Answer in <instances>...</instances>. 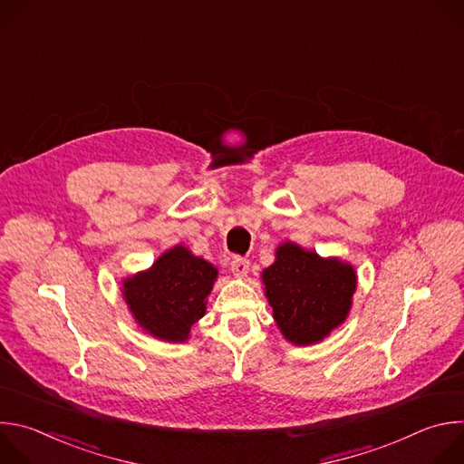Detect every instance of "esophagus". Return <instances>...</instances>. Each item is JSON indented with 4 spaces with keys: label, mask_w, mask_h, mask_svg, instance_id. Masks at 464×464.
Segmentation results:
<instances>
[{
    "label": "esophagus",
    "mask_w": 464,
    "mask_h": 464,
    "mask_svg": "<svg viewBox=\"0 0 464 464\" xmlns=\"http://www.w3.org/2000/svg\"><path fill=\"white\" fill-rule=\"evenodd\" d=\"M249 270V260L244 258V256H233L231 258V272L237 276V277H244Z\"/></svg>",
    "instance_id": "1"
}]
</instances>
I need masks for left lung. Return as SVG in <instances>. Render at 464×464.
I'll use <instances>...</instances> for the list:
<instances>
[{"instance_id": "obj_1", "label": "left lung", "mask_w": 464, "mask_h": 464, "mask_svg": "<svg viewBox=\"0 0 464 464\" xmlns=\"http://www.w3.org/2000/svg\"><path fill=\"white\" fill-rule=\"evenodd\" d=\"M266 297L285 338L295 345L321 342L342 324L356 290L351 264L321 258L285 242L277 258L262 272Z\"/></svg>"}]
</instances>
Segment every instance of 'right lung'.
Instances as JSON below:
<instances>
[{
  "mask_svg": "<svg viewBox=\"0 0 464 464\" xmlns=\"http://www.w3.org/2000/svg\"><path fill=\"white\" fill-rule=\"evenodd\" d=\"M218 272L208 260L176 246L149 272L124 281L126 303L138 323L165 342H185L190 324L206 314Z\"/></svg>",
  "mask_w": 464,
  "mask_h": 464,
  "instance_id": "obj_1",
  "label": "right lung"
}]
</instances>
